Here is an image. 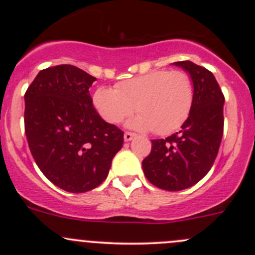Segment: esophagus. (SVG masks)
Segmentation results:
<instances>
[{"instance_id":"obj_1","label":"esophagus","mask_w":255,"mask_h":255,"mask_svg":"<svg viewBox=\"0 0 255 255\" xmlns=\"http://www.w3.org/2000/svg\"><path fill=\"white\" fill-rule=\"evenodd\" d=\"M134 137H135L134 133H132V132H126L125 133V140H126V142H129V140H132Z\"/></svg>"}]
</instances>
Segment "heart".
<instances>
[{
  "label": "heart",
  "instance_id": "heart-1",
  "mask_svg": "<svg viewBox=\"0 0 255 255\" xmlns=\"http://www.w3.org/2000/svg\"><path fill=\"white\" fill-rule=\"evenodd\" d=\"M195 90L182 70H154L123 80L115 89L100 87L94 94V107L104 121L118 125L137 111L128 126L166 135L179 129L191 112Z\"/></svg>",
  "mask_w": 255,
  "mask_h": 255
}]
</instances>
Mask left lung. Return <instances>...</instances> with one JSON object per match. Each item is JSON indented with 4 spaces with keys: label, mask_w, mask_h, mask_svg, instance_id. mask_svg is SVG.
I'll use <instances>...</instances> for the list:
<instances>
[{
    "label": "left lung",
    "mask_w": 255,
    "mask_h": 255,
    "mask_svg": "<svg viewBox=\"0 0 255 255\" xmlns=\"http://www.w3.org/2000/svg\"><path fill=\"white\" fill-rule=\"evenodd\" d=\"M190 74L194 105L181 130L151 140L142 166L146 179L159 189L180 191L199 182L212 168L223 135L225 96L215 76L192 61H176Z\"/></svg>",
    "instance_id": "obj_1"
}]
</instances>
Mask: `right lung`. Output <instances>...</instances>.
I'll return each mask as SVG.
<instances>
[{"instance_id": "1", "label": "right lung", "mask_w": 255, "mask_h": 255, "mask_svg": "<svg viewBox=\"0 0 255 255\" xmlns=\"http://www.w3.org/2000/svg\"><path fill=\"white\" fill-rule=\"evenodd\" d=\"M96 78L74 65L39 71L24 94V132L38 168L68 192H86L105 181L123 132L105 122L89 89Z\"/></svg>"}]
</instances>
